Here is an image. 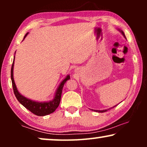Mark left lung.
I'll return each instance as SVG.
<instances>
[{"instance_id":"left-lung-1","label":"left lung","mask_w":147,"mask_h":147,"mask_svg":"<svg viewBox=\"0 0 147 147\" xmlns=\"http://www.w3.org/2000/svg\"><path fill=\"white\" fill-rule=\"evenodd\" d=\"M119 31H120V33H121L122 34V35H123V36H124V37L126 38V37H125V35H124V32H123V31H120V30H119ZM115 106H113V107H112V108H114V107H115ZM109 110V109H106V110H94V111H95V112H106V111H107V110Z\"/></svg>"}]
</instances>
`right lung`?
<instances>
[{
  "label": "right lung",
  "mask_w": 147,
  "mask_h": 147,
  "mask_svg": "<svg viewBox=\"0 0 147 147\" xmlns=\"http://www.w3.org/2000/svg\"><path fill=\"white\" fill-rule=\"evenodd\" d=\"M27 33L24 37V39L26 37V36L28 35ZM14 61H15V57H14V60L12 64L11 67V80H12V85H13V88L14 94L17 98L20 103L23 105L24 107H25L27 110H29V111H31L32 113L37 116H43L45 115H48V114L53 113L55 111L58 106L59 105L60 100H61V96L62 93V90H63V87L64 84L67 80L70 79V76L67 75L66 76V78L64 79L63 81L61 82V84H59V87L57 89V91L55 92V96H54L53 99L49 102H35L33 100H31L29 99V98H25V96H22L21 94L19 93L18 91L17 87H16L15 81H14V78H13V67H14Z\"/></svg>",
  "instance_id": "1"
}]
</instances>
